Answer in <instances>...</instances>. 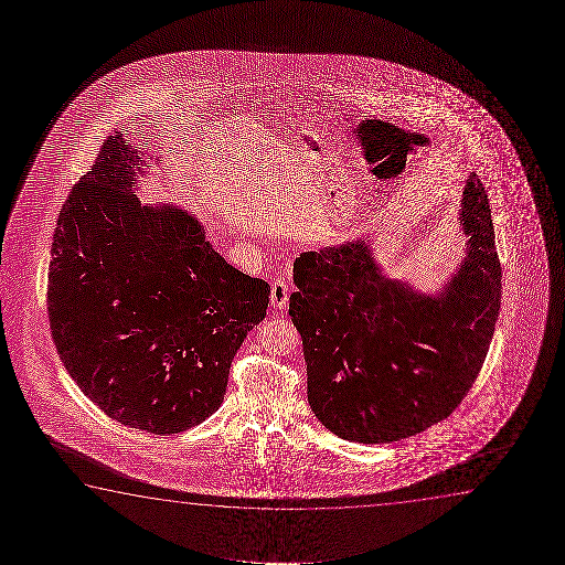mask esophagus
I'll return each mask as SVG.
<instances>
[{
    "mask_svg": "<svg viewBox=\"0 0 565 565\" xmlns=\"http://www.w3.org/2000/svg\"><path fill=\"white\" fill-rule=\"evenodd\" d=\"M289 301V287L284 279H274L270 287V302L274 309H286Z\"/></svg>",
    "mask_w": 565,
    "mask_h": 565,
    "instance_id": "obj_1",
    "label": "esophagus"
}]
</instances>
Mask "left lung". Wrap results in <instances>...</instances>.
Returning a JSON list of instances; mask_svg holds the SVG:
<instances>
[{"instance_id": "left-lung-1", "label": "left lung", "mask_w": 565, "mask_h": 565, "mask_svg": "<svg viewBox=\"0 0 565 565\" xmlns=\"http://www.w3.org/2000/svg\"><path fill=\"white\" fill-rule=\"evenodd\" d=\"M469 248L438 297L384 278L363 241L295 258L289 317L302 338L309 403L343 440L386 444L448 418L487 359L502 266L484 186L471 173Z\"/></svg>"}]
</instances>
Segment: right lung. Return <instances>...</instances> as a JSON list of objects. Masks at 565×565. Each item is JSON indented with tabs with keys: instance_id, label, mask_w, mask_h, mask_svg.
I'll use <instances>...</instances> for the list:
<instances>
[{
	"instance_id": "1",
	"label": "right lung",
	"mask_w": 565,
	"mask_h": 565,
	"mask_svg": "<svg viewBox=\"0 0 565 565\" xmlns=\"http://www.w3.org/2000/svg\"><path fill=\"white\" fill-rule=\"evenodd\" d=\"M140 163L116 131L71 189L52 243L47 317L83 394L117 423L166 436L222 405L270 286L225 263L193 214L142 206L132 194Z\"/></svg>"
}]
</instances>
